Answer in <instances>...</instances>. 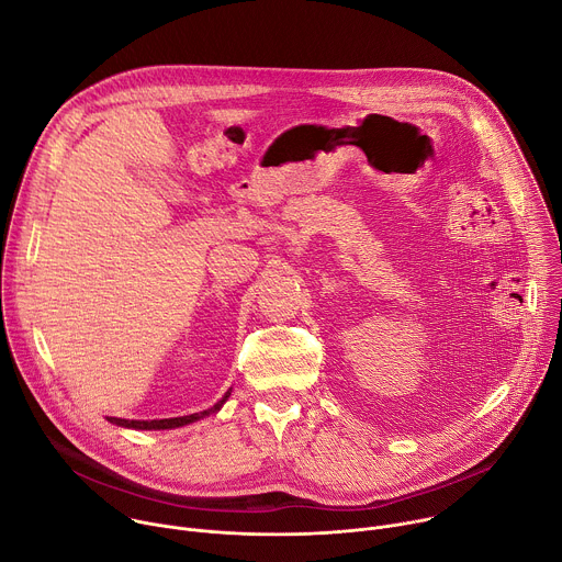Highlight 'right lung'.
Wrapping results in <instances>:
<instances>
[{
    "mask_svg": "<svg viewBox=\"0 0 562 562\" xmlns=\"http://www.w3.org/2000/svg\"><path fill=\"white\" fill-rule=\"evenodd\" d=\"M226 397H228V393L224 395V400ZM224 400H220V403L213 409H209V412H200V414H191V416H182V418H165V420H122V418H111V423H115L120 427H128V429H148V431L150 429H176V427H184L189 423H195V420H200V418H204L209 414H215L222 407Z\"/></svg>",
    "mask_w": 562,
    "mask_h": 562,
    "instance_id": "right-lung-1",
    "label": "right lung"
}]
</instances>
